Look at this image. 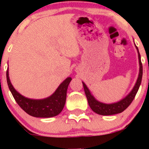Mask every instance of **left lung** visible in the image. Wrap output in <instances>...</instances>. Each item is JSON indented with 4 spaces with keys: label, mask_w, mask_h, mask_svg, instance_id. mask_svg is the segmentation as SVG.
I'll return each mask as SVG.
<instances>
[{
    "label": "left lung",
    "mask_w": 149,
    "mask_h": 149,
    "mask_svg": "<svg viewBox=\"0 0 149 149\" xmlns=\"http://www.w3.org/2000/svg\"><path fill=\"white\" fill-rule=\"evenodd\" d=\"M136 47L137 49L138 52V57H139V73L138 78L136 80V83H135L134 88L131 90V92L126 96L125 98L121 100L119 102H116V103L112 104H104L102 102H99L94 97L93 95H92L88 87L83 82V88H84L85 93L86 95L87 99H88V102L89 106L91 108V109L94 112H95L97 114L102 116H110L114 115V114L120 113H122L123 111L125 110L127 108L129 107L130 104L132 103L133 100L134 99L135 95L137 93L138 90H139L140 85L141 83V79H142V75H143V67L141 61V56H140L139 49L138 47Z\"/></svg>",
    "instance_id": "obj_1"
}]
</instances>
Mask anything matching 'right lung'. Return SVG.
Wrapping results in <instances>:
<instances>
[{"instance_id":"right-lung-1","label":"right lung","mask_w":149,"mask_h":149,"mask_svg":"<svg viewBox=\"0 0 149 149\" xmlns=\"http://www.w3.org/2000/svg\"><path fill=\"white\" fill-rule=\"evenodd\" d=\"M8 88L18 105L29 115L36 118H50L57 116L64 109L66 92L71 78H66L59 85L51 96L42 100H32L22 96L14 88L9 78L8 69L6 72Z\"/></svg>"}]
</instances>
